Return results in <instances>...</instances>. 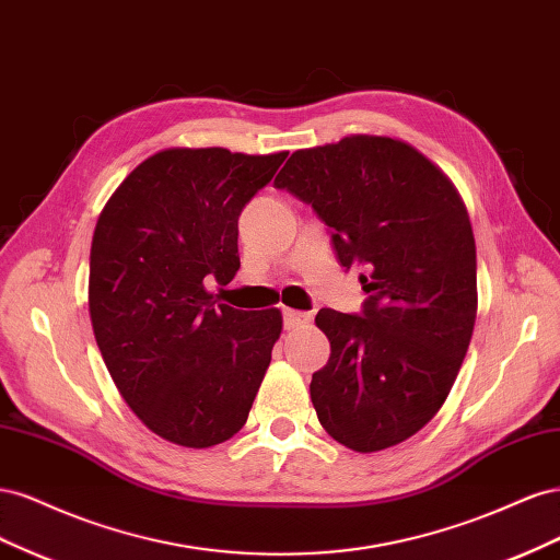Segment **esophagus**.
I'll list each match as a JSON object with an SVG mask.
<instances>
[{"label": "esophagus", "mask_w": 560, "mask_h": 560, "mask_svg": "<svg viewBox=\"0 0 560 560\" xmlns=\"http://www.w3.org/2000/svg\"><path fill=\"white\" fill-rule=\"evenodd\" d=\"M311 319H313V313H303V311H284L282 313L284 329H299L303 325H308Z\"/></svg>", "instance_id": "34e87169"}]
</instances>
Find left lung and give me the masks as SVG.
<instances>
[{
	"label": "left lung",
	"instance_id": "obj_1",
	"mask_svg": "<svg viewBox=\"0 0 560 560\" xmlns=\"http://www.w3.org/2000/svg\"><path fill=\"white\" fill-rule=\"evenodd\" d=\"M331 233L338 264L364 266L360 313L322 308L331 343L313 374L317 420L371 453L413 436L442 409L477 319V247L448 177L409 144L352 135L294 151L276 177Z\"/></svg>",
	"mask_w": 560,
	"mask_h": 560
}]
</instances>
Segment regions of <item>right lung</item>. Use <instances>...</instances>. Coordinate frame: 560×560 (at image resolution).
Segmentation results:
<instances>
[{"mask_svg": "<svg viewBox=\"0 0 560 560\" xmlns=\"http://www.w3.org/2000/svg\"><path fill=\"white\" fill-rule=\"evenodd\" d=\"M284 159L165 149L135 167L97 219L95 341L126 404L167 442H226L259 393L282 315L217 306L206 280H233L238 217Z\"/></svg>", "mask_w": 560, "mask_h": 560, "instance_id": "1", "label": "right lung"}]
</instances>
